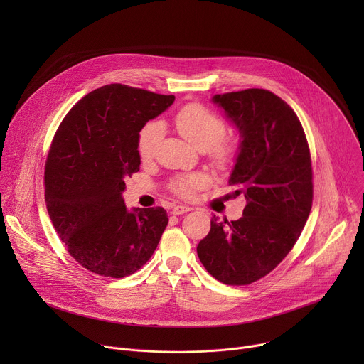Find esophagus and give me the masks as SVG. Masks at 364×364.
<instances>
[{
    "label": "esophagus",
    "mask_w": 364,
    "mask_h": 364,
    "mask_svg": "<svg viewBox=\"0 0 364 364\" xmlns=\"http://www.w3.org/2000/svg\"><path fill=\"white\" fill-rule=\"evenodd\" d=\"M190 210H191V207L178 204V205H174V209H173V215H184V213H187V212H190Z\"/></svg>",
    "instance_id": "1"
}]
</instances>
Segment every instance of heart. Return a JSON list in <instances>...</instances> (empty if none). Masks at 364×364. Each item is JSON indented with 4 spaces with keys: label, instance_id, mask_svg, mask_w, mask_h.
<instances>
[{
    "label": "heart",
    "instance_id": "b5f03b06",
    "mask_svg": "<svg viewBox=\"0 0 364 364\" xmlns=\"http://www.w3.org/2000/svg\"><path fill=\"white\" fill-rule=\"evenodd\" d=\"M177 131L197 149H209L212 159L225 166L236 154V144L223 139L226 124L222 118L200 105H187L174 118ZM163 136V127L159 122L146 124L138 136V154L141 160H149ZM207 183L203 174H193L173 181V188L181 196H190Z\"/></svg>",
    "mask_w": 364,
    "mask_h": 364
}]
</instances>
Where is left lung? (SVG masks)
Here are the masks:
<instances>
[{"mask_svg": "<svg viewBox=\"0 0 364 364\" xmlns=\"http://www.w3.org/2000/svg\"><path fill=\"white\" fill-rule=\"evenodd\" d=\"M212 102L239 132L229 178L247 204L237 220L212 218L197 255L228 285L268 275L298 240L313 204V168L301 122L287 102L265 89L215 95Z\"/></svg>", "mask_w": 364, "mask_h": 364, "instance_id": "1", "label": "left lung"}]
</instances>
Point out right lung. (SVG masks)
Listing matches in <instances>:
<instances>
[{
  "instance_id": "right-lung-1",
  "label": "right lung",
  "mask_w": 364,
  "mask_h": 364,
  "mask_svg": "<svg viewBox=\"0 0 364 364\" xmlns=\"http://www.w3.org/2000/svg\"><path fill=\"white\" fill-rule=\"evenodd\" d=\"M173 95L114 83L69 111L44 171L47 212L69 253L93 274L124 278L146 264L168 223L163 207L128 210L125 178L139 171L138 136Z\"/></svg>"
}]
</instances>
